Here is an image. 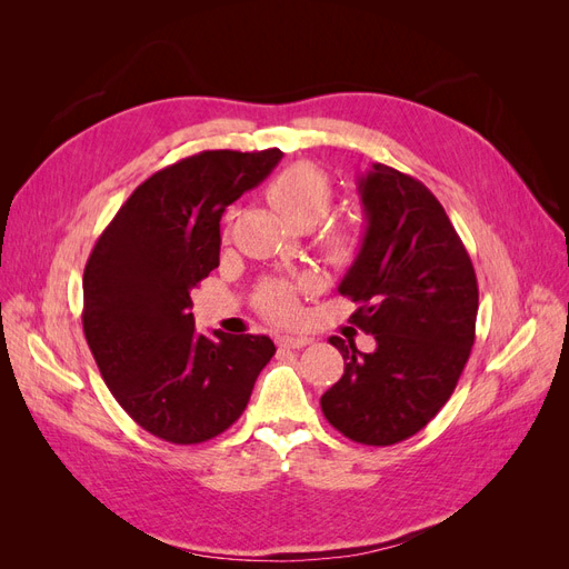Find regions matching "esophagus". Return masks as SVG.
Listing matches in <instances>:
<instances>
[{
	"label": "esophagus",
	"mask_w": 569,
	"mask_h": 569,
	"mask_svg": "<svg viewBox=\"0 0 569 569\" xmlns=\"http://www.w3.org/2000/svg\"><path fill=\"white\" fill-rule=\"evenodd\" d=\"M278 343L282 349H303V347H308V343H311V337H280L278 339Z\"/></svg>",
	"instance_id": "obj_1"
}]
</instances>
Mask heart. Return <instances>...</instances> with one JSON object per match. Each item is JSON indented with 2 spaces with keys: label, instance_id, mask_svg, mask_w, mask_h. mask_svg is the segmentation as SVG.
I'll return each instance as SVG.
<instances>
[{
  "label": "heart",
  "instance_id": "heart-1",
  "mask_svg": "<svg viewBox=\"0 0 569 569\" xmlns=\"http://www.w3.org/2000/svg\"><path fill=\"white\" fill-rule=\"evenodd\" d=\"M268 201L295 228L311 230L330 213L335 187L313 163H295L274 176L268 184ZM325 253L335 263L347 266L363 247V232L356 226H337L322 234ZM297 289L284 280H268L256 291V306L272 320H289L297 313Z\"/></svg>",
  "mask_w": 569,
  "mask_h": 569
}]
</instances>
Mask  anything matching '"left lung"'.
Masks as SVG:
<instances>
[{"label": "left lung", "instance_id": "8db88e82", "mask_svg": "<svg viewBox=\"0 0 569 569\" xmlns=\"http://www.w3.org/2000/svg\"><path fill=\"white\" fill-rule=\"evenodd\" d=\"M356 189L363 247L337 289L358 303L351 322L375 335L377 349L332 337L343 375L320 406L351 441L391 446L451 399L475 343L479 289L456 228L420 180L372 163Z\"/></svg>", "mask_w": 569, "mask_h": 569}]
</instances>
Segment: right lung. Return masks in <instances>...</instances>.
<instances>
[{
	"mask_svg": "<svg viewBox=\"0 0 569 569\" xmlns=\"http://www.w3.org/2000/svg\"><path fill=\"white\" fill-rule=\"evenodd\" d=\"M280 159V149H218L159 170L120 206L84 266L82 330L99 372L163 441L226 432L274 353L266 335H199L189 291L220 263L222 213Z\"/></svg>",
	"mask_w": 569,
	"mask_h": 569,
	"instance_id": "right-lung-1",
	"label": "right lung"
}]
</instances>
